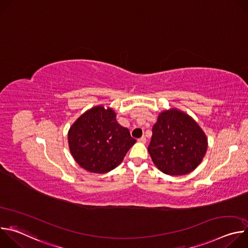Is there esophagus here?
<instances>
[{
    "label": "esophagus",
    "instance_id": "34e87169",
    "mask_svg": "<svg viewBox=\"0 0 248 248\" xmlns=\"http://www.w3.org/2000/svg\"><path fill=\"white\" fill-rule=\"evenodd\" d=\"M138 142H140V143H145L146 142V137L145 136H142V137H140V138H138Z\"/></svg>",
    "mask_w": 248,
    "mask_h": 248
}]
</instances>
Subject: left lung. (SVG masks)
I'll use <instances>...</instances> for the list:
<instances>
[{"label": "left lung", "instance_id": "8db88e82", "mask_svg": "<svg viewBox=\"0 0 248 248\" xmlns=\"http://www.w3.org/2000/svg\"><path fill=\"white\" fill-rule=\"evenodd\" d=\"M207 147L208 139L199 124L185 112L171 108L159 114L148 152L162 172L184 175L202 162Z\"/></svg>", "mask_w": 248, "mask_h": 248}]
</instances>
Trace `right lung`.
Returning <instances> with one entry per match:
<instances>
[{
	"label": "right lung",
	"mask_w": 248,
	"mask_h": 248,
	"mask_svg": "<svg viewBox=\"0 0 248 248\" xmlns=\"http://www.w3.org/2000/svg\"><path fill=\"white\" fill-rule=\"evenodd\" d=\"M116 118L112 108L100 105L83 113L69 127V151L84 170L95 173L114 170L136 142Z\"/></svg>",
	"instance_id": "add662e5"
}]
</instances>
